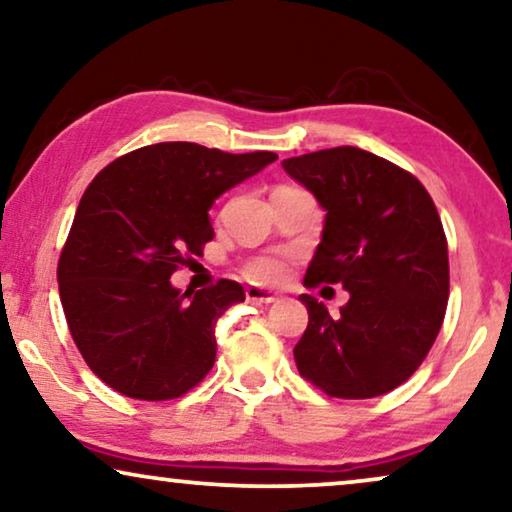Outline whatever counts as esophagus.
Returning <instances> with one entry per match:
<instances>
[{
	"instance_id": "obj_1",
	"label": "esophagus",
	"mask_w": 512,
	"mask_h": 512,
	"mask_svg": "<svg viewBox=\"0 0 512 512\" xmlns=\"http://www.w3.org/2000/svg\"><path fill=\"white\" fill-rule=\"evenodd\" d=\"M244 296H247L249 303H258V305H270L277 300V296H272V293L265 289H258V286H247Z\"/></svg>"
}]
</instances>
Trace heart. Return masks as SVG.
Instances as JSON below:
<instances>
[{
  "mask_svg": "<svg viewBox=\"0 0 512 512\" xmlns=\"http://www.w3.org/2000/svg\"><path fill=\"white\" fill-rule=\"evenodd\" d=\"M244 272L256 284H277L286 275V265L279 256H261L251 261Z\"/></svg>",
  "mask_w": 512,
  "mask_h": 512,
  "instance_id": "obj_1",
  "label": "heart"
}]
</instances>
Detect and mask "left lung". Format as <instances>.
Segmentation results:
<instances>
[{"label": "left lung", "instance_id": "left-lung-1", "mask_svg": "<svg viewBox=\"0 0 512 512\" xmlns=\"http://www.w3.org/2000/svg\"><path fill=\"white\" fill-rule=\"evenodd\" d=\"M282 167L326 212L305 286L349 293L338 314L298 298L310 317L293 349L300 375L328 396L387 394L415 373L443 326L450 265L436 205L410 172L356 146Z\"/></svg>", "mask_w": 512, "mask_h": 512}]
</instances>
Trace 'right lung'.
<instances>
[{"label":"right lung","instance_id":"1","mask_svg":"<svg viewBox=\"0 0 512 512\" xmlns=\"http://www.w3.org/2000/svg\"><path fill=\"white\" fill-rule=\"evenodd\" d=\"M277 153H223L160 142L93 179L58 263L69 333L90 370L118 394L167 401L214 366L216 319L244 300L237 282L181 293L172 272L214 237V200L275 163Z\"/></svg>","mask_w":512,"mask_h":512}]
</instances>
